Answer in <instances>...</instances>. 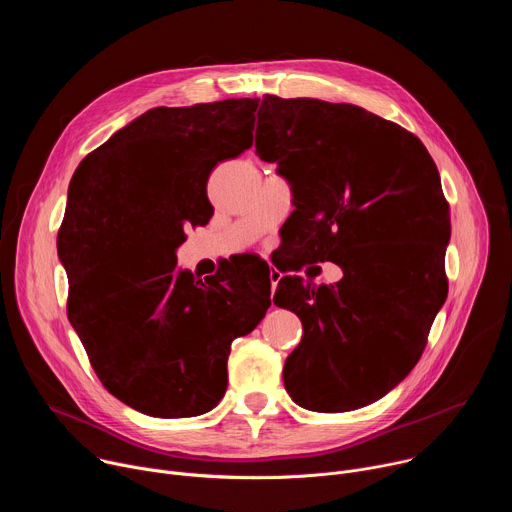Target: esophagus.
<instances>
[{"mask_svg": "<svg viewBox=\"0 0 512 512\" xmlns=\"http://www.w3.org/2000/svg\"><path fill=\"white\" fill-rule=\"evenodd\" d=\"M279 279H281V273H279L275 267H271V269H269V281H271V289H275V287H277Z\"/></svg>", "mask_w": 512, "mask_h": 512, "instance_id": "esophagus-1", "label": "esophagus"}]
</instances>
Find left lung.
I'll use <instances>...</instances> for the list:
<instances>
[{
    "label": "left lung",
    "instance_id": "left-lung-1",
    "mask_svg": "<svg viewBox=\"0 0 512 512\" xmlns=\"http://www.w3.org/2000/svg\"><path fill=\"white\" fill-rule=\"evenodd\" d=\"M255 148L294 190L291 251L344 273L330 285L279 279L273 302L304 326L285 360V389L318 413L375 403L411 373L448 296L440 172L401 125L318 99L265 95Z\"/></svg>",
    "mask_w": 512,
    "mask_h": 512
}]
</instances>
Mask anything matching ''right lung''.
<instances>
[{"instance_id":"right-lung-1","label":"right lung","mask_w":512,"mask_h":512,"mask_svg":"<svg viewBox=\"0 0 512 512\" xmlns=\"http://www.w3.org/2000/svg\"><path fill=\"white\" fill-rule=\"evenodd\" d=\"M259 99L143 113L77 168L58 229L66 314L103 387L152 417L210 411L227 391L231 342L271 306L267 263L237 257L196 281L178 269L186 229L214 208L218 162L253 145Z\"/></svg>"}]
</instances>
